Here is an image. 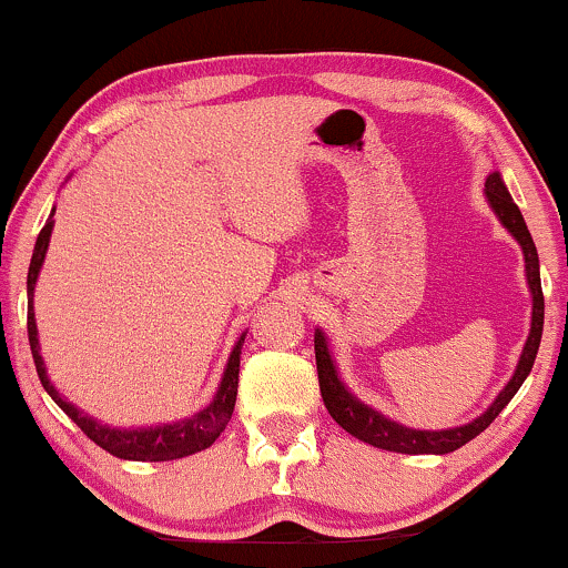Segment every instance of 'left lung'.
Listing matches in <instances>:
<instances>
[{"label": "left lung", "instance_id": "8db88e82", "mask_svg": "<svg viewBox=\"0 0 568 568\" xmlns=\"http://www.w3.org/2000/svg\"><path fill=\"white\" fill-rule=\"evenodd\" d=\"M486 197L491 202L494 213H497L501 224L507 226V232L518 240L520 247H524L526 256V277H529V288L534 298L531 310V331L529 338H526L524 355H520L518 368H515L513 379L507 382V387L501 389L497 400L488 406L486 414H480L478 419H473L470 425H462L454 429H440V433H429V429H410L397 425V422L384 419L382 414H376L374 408L363 406L357 397L347 393L342 382H338L334 361H331L328 344H325V336L321 331H315V361H317V382H321V395L328 414L334 416L336 425L347 429L349 435H355L357 440L371 443V446L384 448V452H397V454H448L456 452L459 446L470 443L475 435H480L484 429L491 425L494 419L501 414V408L513 400V395L518 393L520 384H524L526 376L534 366V357H537L539 342H542V323H545V296H542V283H539V256L537 247H534V240L529 234V226H526L524 216H520L518 205H515L510 192H507L505 184H501L499 173H491L486 179Z\"/></svg>", "mask_w": 568, "mask_h": 568}]
</instances>
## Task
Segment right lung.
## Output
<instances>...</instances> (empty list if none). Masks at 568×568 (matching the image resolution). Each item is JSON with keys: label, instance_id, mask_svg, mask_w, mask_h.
Returning a JSON list of instances; mask_svg holds the SVG:
<instances>
[{"label": "right lung", "instance_id": "right-lung-1", "mask_svg": "<svg viewBox=\"0 0 568 568\" xmlns=\"http://www.w3.org/2000/svg\"><path fill=\"white\" fill-rule=\"evenodd\" d=\"M50 232H53V219H48V224H44L42 232H39L34 256H31V264H29V280H26V291H29V317H26V325H29V344H31V355H34L39 382H42V387L48 389V395L53 397L58 406L63 408V414H67L69 419L95 443V446H101L103 452L120 456V459L168 462V459H181V456H189V454H197L202 448L213 446V440H216L219 435L224 433V427L230 425L234 400H237L240 349H243L245 334L237 338V344H234L230 363H226V371H224V379H221V387L216 397H213V403L207 408H202L200 414H194L192 419L175 422V425L146 427V429H112V427L98 425L95 419L84 416L80 408H74L69 400H63V397L58 395V389L48 379L42 355H39V338H37L31 296H34L37 275L39 270H42L44 253H48Z\"/></svg>", "mask_w": 568, "mask_h": 568}]
</instances>
